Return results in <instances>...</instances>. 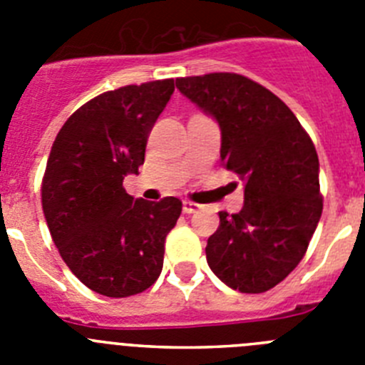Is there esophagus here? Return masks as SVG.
<instances>
[{
    "label": "esophagus",
    "instance_id": "esophagus-1",
    "mask_svg": "<svg viewBox=\"0 0 365 365\" xmlns=\"http://www.w3.org/2000/svg\"><path fill=\"white\" fill-rule=\"evenodd\" d=\"M202 210V205H197V202H192V201H182V212L185 214H195V212Z\"/></svg>",
    "mask_w": 365,
    "mask_h": 365
}]
</instances>
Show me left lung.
<instances>
[{
	"label": "left lung",
	"mask_w": 365,
	"mask_h": 365,
	"mask_svg": "<svg viewBox=\"0 0 365 365\" xmlns=\"http://www.w3.org/2000/svg\"><path fill=\"white\" fill-rule=\"evenodd\" d=\"M175 83L219 122L222 166L245 182L241 212H219L206 261L234 291H269L298 267L320 221L314 144L283 100L243 74L210 73Z\"/></svg>",
	"instance_id": "obj_1"
}]
</instances>
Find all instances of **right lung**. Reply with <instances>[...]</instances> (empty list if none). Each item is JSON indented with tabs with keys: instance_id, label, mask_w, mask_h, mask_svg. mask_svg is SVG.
Here are the masks:
<instances>
[{
	"instance_id": "add662e5",
	"label": "right lung",
	"mask_w": 365,
	"mask_h": 365,
	"mask_svg": "<svg viewBox=\"0 0 365 365\" xmlns=\"http://www.w3.org/2000/svg\"><path fill=\"white\" fill-rule=\"evenodd\" d=\"M173 80L124 86L86 102L67 118L51 148L41 208L71 272L91 291L128 298L157 282L166 235L182 202L131 197L122 182L138 173L150 131Z\"/></svg>"
}]
</instances>
